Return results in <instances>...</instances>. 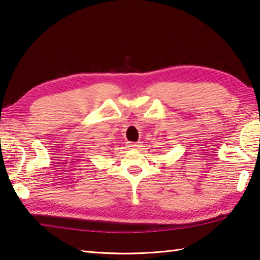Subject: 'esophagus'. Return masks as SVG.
<instances>
[{"label":"esophagus","instance_id":"obj_1","mask_svg":"<svg viewBox=\"0 0 260 260\" xmlns=\"http://www.w3.org/2000/svg\"><path fill=\"white\" fill-rule=\"evenodd\" d=\"M128 146L133 147V149H139V146H141V145H140V143H131V142H129Z\"/></svg>","mask_w":260,"mask_h":260}]
</instances>
